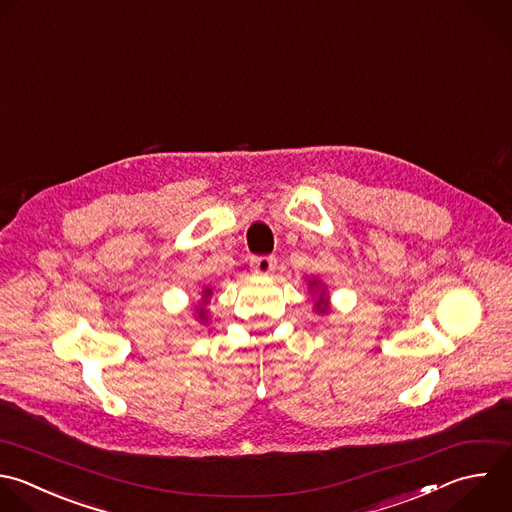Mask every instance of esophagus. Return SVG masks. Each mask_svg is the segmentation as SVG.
<instances>
[{"mask_svg": "<svg viewBox=\"0 0 512 512\" xmlns=\"http://www.w3.org/2000/svg\"><path fill=\"white\" fill-rule=\"evenodd\" d=\"M250 268L254 274H272L276 270V258L274 256H254L250 262Z\"/></svg>", "mask_w": 512, "mask_h": 512, "instance_id": "esophagus-1", "label": "esophagus"}]
</instances>
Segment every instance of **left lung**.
<instances>
[{"instance_id":"obj_1","label":"left lung","mask_w":512,"mask_h":512,"mask_svg":"<svg viewBox=\"0 0 512 512\" xmlns=\"http://www.w3.org/2000/svg\"><path fill=\"white\" fill-rule=\"evenodd\" d=\"M316 308H318V310H322V312H326V300H324L322 296H320V300L316 302Z\"/></svg>"}]
</instances>
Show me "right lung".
Wrapping results in <instances>:
<instances>
[{
    "label": "right lung",
    "mask_w": 512,
    "mask_h": 512,
    "mask_svg": "<svg viewBox=\"0 0 512 512\" xmlns=\"http://www.w3.org/2000/svg\"><path fill=\"white\" fill-rule=\"evenodd\" d=\"M204 296L208 298V296H210V290H206V294H204ZM200 316H204V310H202V308H200Z\"/></svg>",
    "instance_id": "obj_1"
}]
</instances>
